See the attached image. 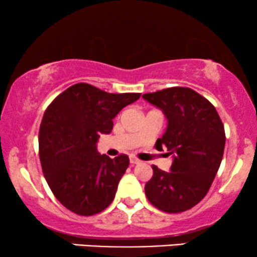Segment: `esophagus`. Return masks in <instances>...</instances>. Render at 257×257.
I'll return each mask as SVG.
<instances>
[{
  "label": "esophagus",
  "mask_w": 257,
  "mask_h": 257,
  "mask_svg": "<svg viewBox=\"0 0 257 257\" xmlns=\"http://www.w3.org/2000/svg\"><path fill=\"white\" fill-rule=\"evenodd\" d=\"M129 161H131L132 164H139V163H140V161H139V159L135 157V156H131V157H129Z\"/></svg>",
  "instance_id": "34e87169"
}]
</instances>
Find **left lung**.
Masks as SVG:
<instances>
[{
    "instance_id": "left-lung-1",
    "label": "left lung",
    "mask_w": 257,
    "mask_h": 257,
    "mask_svg": "<svg viewBox=\"0 0 257 257\" xmlns=\"http://www.w3.org/2000/svg\"><path fill=\"white\" fill-rule=\"evenodd\" d=\"M143 98L167 117L156 149L167 147L173 156L170 172L152 166L146 197L159 210L182 213L198 204L213 184L225 150V128L214 105L191 88H167Z\"/></svg>"
}]
</instances>
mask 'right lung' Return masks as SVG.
Returning a JSON list of instances; mask_svg holds the SVG:
<instances>
[{
	"label": "right lung",
	"mask_w": 257,
	"mask_h": 257,
	"mask_svg": "<svg viewBox=\"0 0 257 257\" xmlns=\"http://www.w3.org/2000/svg\"><path fill=\"white\" fill-rule=\"evenodd\" d=\"M140 95L77 83L47 107L38 134L41 166L55 198L72 213L95 215L113 200L129 158L100 155L96 143L100 134H110L118 112Z\"/></svg>",
	"instance_id": "right-lung-1"
}]
</instances>
